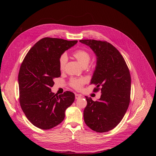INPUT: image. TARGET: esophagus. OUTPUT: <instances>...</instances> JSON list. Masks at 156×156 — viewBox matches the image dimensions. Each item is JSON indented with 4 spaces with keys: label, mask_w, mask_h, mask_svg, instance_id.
Masks as SVG:
<instances>
[{
    "label": "esophagus",
    "mask_w": 156,
    "mask_h": 156,
    "mask_svg": "<svg viewBox=\"0 0 156 156\" xmlns=\"http://www.w3.org/2000/svg\"><path fill=\"white\" fill-rule=\"evenodd\" d=\"M81 98V95L78 94H75V99H80V98Z\"/></svg>",
    "instance_id": "1"
}]
</instances>
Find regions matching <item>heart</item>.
<instances>
[{
    "label": "heart",
    "instance_id": "heart-1",
    "mask_svg": "<svg viewBox=\"0 0 156 156\" xmlns=\"http://www.w3.org/2000/svg\"><path fill=\"white\" fill-rule=\"evenodd\" d=\"M73 56L78 60L81 65L86 67L90 63L91 60V54L84 49H78L73 52ZM68 62V55L66 52H63L58 58L59 69L61 70H64L66 63ZM85 81L83 78H72L70 80V85L76 90H80L84 84Z\"/></svg>",
    "mask_w": 156,
    "mask_h": 156
}]
</instances>
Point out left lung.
I'll return each mask as SVG.
<instances>
[{
	"instance_id": "left-lung-1",
	"label": "left lung",
	"mask_w": 156,
	"mask_h": 156,
	"mask_svg": "<svg viewBox=\"0 0 156 156\" xmlns=\"http://www.w3.org/2000/svg\"><path fill=\"white\" fill-rule=\"evenodd\" d=\"M80 42L90 47L97 57L96 70L90 84L96 85L95 92L101 91L98 101L85 97L87 105L83 112L84 120L93 131L107 132L121 122L129 106V71L122 54L110 43L94 39Z\"/></svg>"
}]
</instances>
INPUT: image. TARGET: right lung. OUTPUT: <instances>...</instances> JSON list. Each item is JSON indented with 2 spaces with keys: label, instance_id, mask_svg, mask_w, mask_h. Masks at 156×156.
Listing matches in <instances>:
<instances>
[{
  "label": "right lung",
  "instance_id": "add662e5",
  "mask_svg": "<svg viewBox=\"0 0 156 156\" xmlns=\"http://www.w3.org/2000/svg\"><path fill=\"white\" fill-rule=\"evenodd\" d=\"M78 41L44 37L31 48L21 63L18 73L20 106L35 126L49 129L60 124L65 110L75 101V94L51 92L54 80L61 75L58 58Z\"/></svg>",
  "mask_w": 156,
  "mask_h": 156
}]
</instances>
